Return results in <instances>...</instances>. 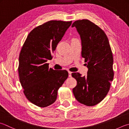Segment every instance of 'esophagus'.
Masks as SVG:
<instances>
[{
  "label": "esophagus",
  "mask_w": 129,
  "mask_h": 129,
  "mask_svg": "<svg viewBox=\"0 0 129 129\" xmlns=\"http://www.w3.org/2000/svg\"><path fill=\"white\" fill-rule=\"evenodd\" d=\"M72 72H70V71H69V77H71L72 76Z\"/></svg>",
  "instance_id": "1"
}]
</instances>
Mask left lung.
Returning a JSON list of instances; mask_svg holds the SVG:
<instances>
[{
  "mask_svg": "<svg viewBox=\"0 0 129 129\" xmlns=\"http://www.w3.org/2000/svg\"><path fill=\"white\" fill-rule=\"evenodd\" d=\"M81 40V56L88 69L86 76L72 73L77 85L72 89L76 100L87 106L100 103L110 90L114 76L112 52L105 33L88 19L75 21Z\"/></svg>",
  "mask_w": 129,
  "mask_h": 129,
  "instance_id": "8db88e82",
  "label": "left lung"
}]
</instances>
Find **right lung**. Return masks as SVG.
I'll list each match as a JSON object with an SVG mask.
<instances>
[{"label":"right lung","mask_w":129,"mask_h":129,"mask_svg":"<svg viewBox=\"0 0 129 129\" xmlns=\"http://www.w3.org/2000/svg\"><path fill=\"white\" fill-rule=\"evenodd\" d=\"M72 21H50L29 33L19 56L18 74L23 93L28 100L40 107L56 101L57 91L67 79L66 70L49 69L48 60Z\"/></svg>","instance_id":"1"}]
</instances>
